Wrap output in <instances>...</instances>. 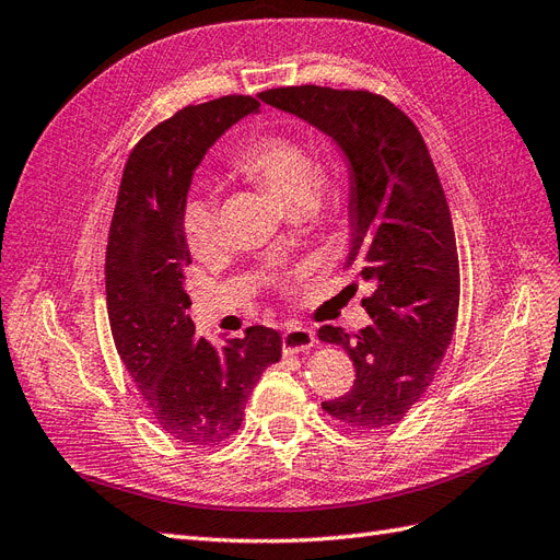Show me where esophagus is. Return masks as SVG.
Returning <instances> with one entry per match:
<instances>
[{"instance_id":"obj_1","label":"esophagus","mask_w":560,"mask_h":560,"mask_svg":"<svg viewBox=\"0 0 560 560\" xmlns=\"http://www.w3.org/2000/svg\"><path fill=\"white\" fill-rule=\"evenodd\" d=\"M315 346V335L306 327H287L282 335V351L284 355L308 351Z\"/></svg>"}]
</instances>
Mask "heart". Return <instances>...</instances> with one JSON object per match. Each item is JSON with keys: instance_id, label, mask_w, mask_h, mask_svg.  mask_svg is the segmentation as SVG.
Wrapping results in <instances>:
<instances>
[{"instance_id": "1", "label": "heart", "mask_w": 560, "mask_h": 560, "mask_svg": "<svg viewBox=\"0 0 560 560\" xmlns=\"http://www.w3.org/2000/svg\"><path fill=\"white\" fill-rule=\"evenodd\" d=\"M231 162L240 174L249 176L273 195L284 209L301 207L311 198L317 200L327 188V180L317 172L308 148L290 136H256L235 150ZM184 235L198 259H207L219 249V209L207 195H195L186 202Z\"/></svg>"}]
</instances>
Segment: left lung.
<instances>
[{
	"label": "left lung",
	"mask_w": 560,
	"mask_h": 560,
	"mask_svg": "<svg viewBox=\"0 0 560 560\" xmlns=\"http://www.w3.org/2000/svg\"><path fill=\"white\" fill-rule=\"evenodd\" d=\"M259 98L329 133L353 170L346 270L355 290L372 284L362 299L372 325L317 329L355 368L351 390L323 410L353 431L398 424L429 390L459 311L457 240L429 148L398 105L368 89L301 84Z\"/></svg>",
	"instance_id": "left-lung-1"
}]
</instances>
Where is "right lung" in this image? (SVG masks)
I'll list each match as a JSON object with an SVG mask.
<instances>
[{
  "label": "right lung",
  "instance_id": "obj_1",
  "mask_svg": "<svg viewBox=\"0 0 560 560\" xmlns=\"http://www.w3.org/2000/svg\"><path fill=\"white\" fill-rule=\"evenodd\" d=\"M259 105L231 94L186 105L155 125L131 150L110 221L105 301L115 349L155 424L192 447L229 441L243 424L252 388L282 353L280 335L264 325L217 349L195 337L186 315L184 207L192 170Z\"/></svg>",
  "mask_w": 560,
  "mask_h": 560
}]
</instances>
